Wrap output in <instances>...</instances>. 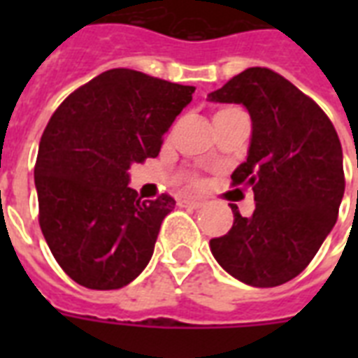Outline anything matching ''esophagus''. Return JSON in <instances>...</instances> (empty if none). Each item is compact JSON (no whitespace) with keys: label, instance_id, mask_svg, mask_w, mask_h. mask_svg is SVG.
<instances>
[{"label":"esophagus","instance_id":"esophagus-1","mask_svg":"<svg viewBox=\"0 0 358 358\" xmlns=\"http://www.w3.org/2000/svg\"><path fill=\"white\" fill-rule=\"evenodd\" d=\"M180 204L185 208H193V210H196V208L204 206V201H202V199H187V196H185V199L180 201Z\"/></svg>","mask_w":358,"mask_h":358}]
</instances>
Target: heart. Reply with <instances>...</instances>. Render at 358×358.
I'll use <instances>...</instances> for the list:
<instances>
[{
    "instance_id": "1",
    "label": "heart",
    "mask_w": 358,
    "mask_h": 358,
    "mask_svg": "<svg viewBox=\"0 0 358 358\" xmlns=\"http://www.w3.org/2000/svg\"><path fill=\"white\" fill-rule=\"evenodd\" d=\"M229 111H234V108H224V109H221V111H217V113H215V117H217V115L229 113Z\"/></svg>"
}]
</instances>
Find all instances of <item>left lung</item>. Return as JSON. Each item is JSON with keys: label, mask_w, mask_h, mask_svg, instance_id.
<instances>
[{"label": "left lung", "mask_w": 358, "mask_h": 358, "mask_svg": "<svg viewBox=\"0 0 358 358\" xmlns=\"http://www.w3.org/2000/svg\"><path fill=\"white\" fill-rule=\"evenodd\" d=\"M210 102L241 103L252 120L247 162L232 184L250 185L256 208L210 239L224 271L256 288L288 282L305 269L333 230L345 189L342 145L312 98L269 69L243 70Z\"/></svg>", "instance_id": "left-lung-1"}]
</instances>
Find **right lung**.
I'll list each match as a JSON object with an SVG mask.
<instances>
[{
    "label": "right lung",
    "mask_w": 358,
    "mask_h": 358,
    "mask_svg": "<svg viewBox=\"0 0 358 358\" xmlns=\"http://www.w3.org/2000/svg\"><path fill=\"white\" fill-rule=\"evenodd\" d=\"M195 87L113 69L76 89L41 137L38 223L53 258L91 289H119L150 262L171 195L141 201L131 163L156 157Z\"/></svg>",
    "instance_id": "obj_1"
}]
</instances>
